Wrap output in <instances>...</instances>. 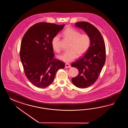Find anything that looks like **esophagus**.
<instances>
[{"label": "esophagus", "instance_id": "esophagus-1", "mask_svg": "<svg viewBox=\"0 0 128 128\" xmlns=\"http://www.w3.org/2000/svg\"><path fill=\"white\" fill-rule=\"evenodd\" d=\"M70 64H66L65 65V68H70Z\"/></svg>", "mask_w": 128, "mask_h": 128}]
</instances>
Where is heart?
Returning a JSON list of instances; mask_svg holds the SVG:
<instances>
[{"mask_svg": "<svg viewBox=\"0 0 128 128\" xmlns=\"http://www.w3.org/2000/svg\"><path fill=\"white\" fill-rule=\"evenodd\" d=\"M63 35L71 41L69 50L65 51L58 58L60 60L66 63L73 61L77 55L80 56L87 52L90 46V40L87 34H80L78 30L71 27H68L63 32ZM60 36H55L52 40V48L55 52H59L60 49L58 42Z\"/></svg>", "mask_w": 128, "mask_h": 128, "instance_id": "obj_1", "label": "heart"}]
</instances>
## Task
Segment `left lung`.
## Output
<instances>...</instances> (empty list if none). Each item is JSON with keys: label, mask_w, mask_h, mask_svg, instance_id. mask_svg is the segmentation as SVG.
<instances>
[{"label": "left lung", "mask_w": 128, "mask_h": 128, "mask_svg": "<svg viewBox=\"0 0 128 128\" xmlns=\"http://www.w3.org/2000/svg\"><path fill=\"white\" fill-rule=\"evenodd\" d=\"M76 27L84 30L90 36V46L84 56L72 63L79 74L72 79L76 87L85 88L93 84L98 80L106 61V48L101 33L93 25L87 22H76Z\"/></svg>", "instance_id": "1"}]
</instances>
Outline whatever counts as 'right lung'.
I'll return each instance as SVG.
<instances>
[{"mask_svg":"<svg viewBox=\"0 0 128 128\" xmlns=\"http://www.w3.org/2000/svg\"><path fill=\"white\" fill-rule=\"evenodd\" d=\"M64 24L41 22L27 30L22 39L20 58L27 79L34 86L44 88L52 84L56 72L64 63L54 58L52 40Z\"/></svg>","mask_w":128,"mask_h":128,"instance_id":"right-lung-1","label":"right lung"}]
</instances>
